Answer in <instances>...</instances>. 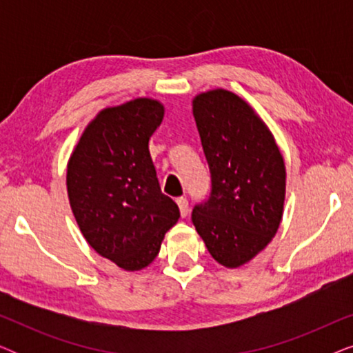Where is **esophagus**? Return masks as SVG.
Instances as JSON below:
<instances>
[{
    "label": "esophagus",
    "instance_id": "1",
    "mask_svg": "<svg viewBox=\"0 0 353 353\" xmlns=\"http://www.w3.org/2000/svg\"><path fill=\"white\" fill-rule=\"evenodd\" d=\"M176 204H178V209H180L181 216H186L188 212H190V205H188L186 197H178Z\"/></svg>",
    "mask_w": 353,
    "mask_h": 353
}]
</instances>
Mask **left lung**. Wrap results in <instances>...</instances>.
<instances>
[{
	"label": "left lung",
	"mask_w": 353,
	"mask_h": 353,
	"mask_svg": "<svg viewBox=\"0 0 353 353\" xmlns=\"http://www.w3.org/2000/svg\"><path fill=\"white\" fill-rule=\"evenodd\" d=\"M212 190L192 209V225L216 262L238 268L279 228L286 168L267 125L238 94L212 90L192 101Z\"/></svg>",
	"instance_id": "obj_1"
}]
</instances>
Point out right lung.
Returning a JSON list of instances; mask_svg holds the SVG:
<instances>
[{
  "mask_svg": "<svg viewBox=\"0 0 353 353\" xmlns=\"http://www.w3.org/2000/svg\"><path fill=\"white\" fill-rule=\"evenodd\" d=\"M163 119L156 99L108 108L85 128L67 165V192L81 234L127 272L148 267L180 219L163 194L149 138Z\"/></svg>",
  "mask_w": 353,
  "mask_h": 353,
  "instance_id": "obj_1",
  "label": "right lung"
}]
</instances>
